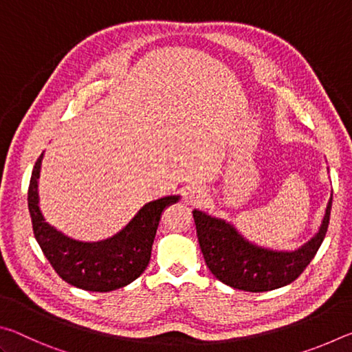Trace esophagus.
Returning <instances> with one entry per match:
<instances>
[{"instance_id":"obj_1","label":"esophagus","mask_w":352,"mask_h":352,"mask_svg":"<svg viewBox=\"0 0 352 352\" xmlns=\"http://www.w3.org/2000/svg\"><path fill=\"white\" fill-rule=\"evenodd\" d=\"M205 194L204 190L197 186H190L186 190H184V200L189 201L190 205H195V204H200L201 200H204Z\"/></svg>"}]
</instances>
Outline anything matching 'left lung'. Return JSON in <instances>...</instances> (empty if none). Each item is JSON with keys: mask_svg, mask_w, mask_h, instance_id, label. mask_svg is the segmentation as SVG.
Returning a JSON list of instances; mask_svg holds the SVG:
<instances>
[{"mask_svg": "<svg viewBox=\"0 0 352 352\" xmlns=\"http://www.w3.org/2000/svg\"><path fill=\"white\" fill-rule=\"evenodd\" d=\"M332 197L320 231L301 248L292 253L256 247L225 220L194 210L199 243L208 269L219 281L245 292H267L294 283L306 270L323 242L329 225Z\"/></svg>", "mask_w": 352, "mask_h": 352, "instance_id": "8db88e82", "label": "left lung"}]
</instances>
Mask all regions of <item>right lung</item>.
Masks as SVG:
<instances>
[{"label":"right lung","mask_w":352,"mask_h":352,"mask_svg":"<svg viewBox=\"0 0 352 352\" xmlns=\"http://www.w3.org/2000/svg\"><path fill=\"white\" fill-rule=\"evenodd\" d=\"M43 153L35 162L28 190L34 236L41 252L65 283L88 292H111L135 281L151 261L152 243L163 210L180 195L148 201L116 236L100 242H79L45 222L38 208V177Z\"/></svg>","instance_id":"add662e5"}]
</instances>
